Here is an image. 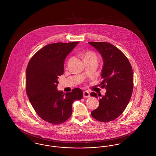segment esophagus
I'll use <instances>...</instances> for the list:
<instances>
[{"mask_svg": "<svg viewBox=\"0 0 156 156\" xmlns=\"http://www.w3.org/2000/svg\"><path fill=\"white\" fill-rule=\"evenodd\" d=\"M90 97V94L88 91L83 92V98H89Z\"/></svg>", "mask_w": 156, "mask_h": 156, "instance_id": "esophagus-1", "label": "esophagus"}]
</instances>
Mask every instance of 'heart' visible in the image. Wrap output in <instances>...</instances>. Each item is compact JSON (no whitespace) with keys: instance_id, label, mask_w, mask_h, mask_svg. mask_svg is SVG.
I'll use <instances>...</instances> for the list:
<instances>
[{"instance_id":"obj_1","label":"heart","mask_w":156,"mask_h":156,"mask_svg":"<svg viewBox=\"0 0 156 156\" xmlns=\"http://www.w3.org/2000/svg\"><path fill=\"white\" fill-rule=\"evenodd\" d=\"M84 59H93L97 61V55L94 52L88 51L85 53L84 55Z\"/></svg>"}]
</instances>
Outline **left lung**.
<instances>
[{"mask_svg":"<svg viewBox=\"0 0 156 156\" xmlns=\"http://www.w3.org/2000/svg\"><path fill=\"white\" fill-rule=\"evenodd\" d=\"M88 43L102 57V81L99 86L106 89L105 95H101L98 108L91 112V115L100 122L112 121L123 112L130 100L133 89L132 68L125 55L113 45L106 42ZM90 95L98 98L95 92Z\"/></svg>","mask_w":156,"mask_h":156,"instance_id":"left-lung-1","label":"left lung"}]
</instances>
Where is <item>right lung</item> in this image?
<instances>
[{
  "instance_id": "obj_1",
  "label": "right lung",
  "mask_w": 156,
  "mask_h": 156,
  "mask_svg": "<svg viewBox=\"0 0 156 156\" xmlns=\"http://www.w3.org/2000/svg\"><path fill=\"white\" fill-rule=\"evenodd\" d=\"M78 43L47 45L31 57L27 67L26 89L29 101L40 118L53 125L69 119L72 104L83 98L80 88L66 94L57 89L58 76L64 73L65 59Z\"/></svg>"
}]
</instances>
